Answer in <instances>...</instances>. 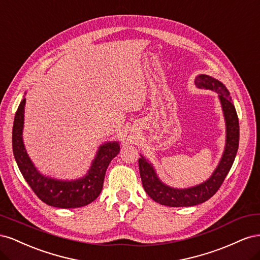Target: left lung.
I'll return each instance as SVG.
<instances>
[{
    "mask_svg": "<svg viewBox=\"0 0 260 260\" xmlns=\"http://www.w3.org/2000/svg\"><path fill=\"white\" fill-rule=\"evenodd\" d=\"M195 85L200 89L211 90L219 94L226 124L225 149L217 169L206 182L194 187L184 188V190L172 188L160 182L152 165L148 164L144 157H141L139 159V169L144 190L149 195V198L161 205L170 207L194 206L209 200L223 183L228 172L232 167L239 148V118L235 107L232 104L229 91L221 82L207 75H200L196 77Z\"/></svg>",
    "mask_w": 260,
    "mask_h": 260,
    "instance_id": "1",
    "label": "left lung"
}]
</instances>
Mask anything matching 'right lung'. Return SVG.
<instances>
[{
	"label": "right lung",
	"mask_w": 260,
	"mask_h": 260,
	"mask_svg": "<svg viewBox=\"0 0 260 260\" xmlns=\"http://www.w3.org/2000/svg\"><path fill=\"white\" fill-rule=\"evenodd\" d=\"M23 99L15 115L13 125V152L18 168L35 194L45 204L58 208H77L95 200L103 188L105 172L109 162L120 152L117 142L106 143L99 148L98 155L84 178L75 181H59L46 178L39 172L28 157L22 142Z\"/></svg>",
	"instance_id": "obj_1"
}]
</instances>
